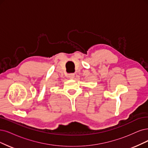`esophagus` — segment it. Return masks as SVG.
Instances as JSON below:
<instances>
[{"label": "esophagus", "instance_id": "1", "mask_svg": "<svg viewBox=\"0 0 148 148\" xmlns=\"http://www.w3.org/2000/svg\"><path fill=\"white\" fill-rule=\"evenodd\" d=\"M74 74H73V73H71V74H69V75H68V77H69V79H73L74 77Z\"/></svg>", "mask_w": 148, "mask_h": 148}]
</instances>
